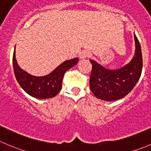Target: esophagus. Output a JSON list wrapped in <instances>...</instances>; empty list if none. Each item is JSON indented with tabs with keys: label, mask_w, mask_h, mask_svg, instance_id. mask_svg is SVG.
I'll use <instances>...</instances> for the list:
<instances>
[{
	"label": "esophagus",
	"mask_w": 151,
	"mask_h": 151,
	"mask_svg": "<svg viewBox=\"0 0 151 151\" xmlns=\"http://www.w3.org/2000/svg\"><path fill=\"white\" fill-rule=\"evenodd\" d=\"M90 55V53L88 52V51L87 50H83L82 52H80V54H79V57H80L81 59H85L86 58V57H88Z\"/></svg>",
	"instance_id": "esophagus-1"
}]
</instances>
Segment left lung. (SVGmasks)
<instances>
[{
  "label": "left lung",
  "mask_w": 151,
  "mask_h": 151,
  "mask_svg": "<svg viewBox=\"0 0 151 151\" xmlns=\"http://www.w3.org/2000/svg\"><path fill=\"white\" fill-rule=\"evenodd\" d=\"M134 35V57L128 65L116 70L103 68L94 60L89 86L91 91L97 98L105 101H114L127 96L139 81L142 70V57L140 43Z\"/></svg>",
  "instance_id": "obj_1"
}]
</instances>
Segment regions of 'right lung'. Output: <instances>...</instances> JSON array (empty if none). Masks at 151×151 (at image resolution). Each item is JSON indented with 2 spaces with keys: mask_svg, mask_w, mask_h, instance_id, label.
I'll list each match as a JSON object with an SVG mask.
<instances>
[{
  "mask_svg": "<svg viewBox=\"0 0 151 151\" xmlns=\"http://www.w3.org/2000/svg\"><path fill=\"white\" fill-rule=\"evenodd\" d=\"M78 62V58L66 60L49 75L38 77L27 73L19 68L15 57V49L13 54L14 72L19 84L29 95L41 99L52 98L60 92L65 72Z\"/></svg>",
  "mask_w": 151,
  "mask_h": 151,
  "instance_id": "add662e5",
  "label": "right lung"
}]
</instances>
